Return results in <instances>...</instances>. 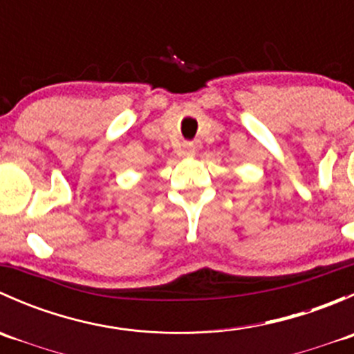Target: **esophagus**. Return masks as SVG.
Listing matches in <instances>:
<instances>
[{
	"label": "esophagus",
	"instance_id": "34e87169",
	"mask_svg": "<svg viewBox=\"0 0 354 354\" xmlns=\"http://www.w3.org/2000/svg\"><path fill=\"white\" fill-rule=\"evenodd\" d=\"M181 154H183L185 157H194L195 156V145L192 144V142H187V144H183Z\"/></svg>",
	"mask_w": 354,
	"mask_h": 354
}]
</instances>
